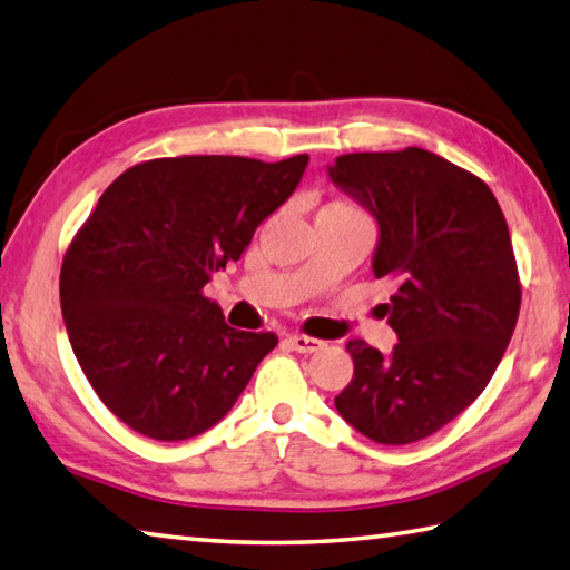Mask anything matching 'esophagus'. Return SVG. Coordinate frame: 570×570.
<instances>
[{
  "label": "esophagus",
  "mask_w": 570,
  "mask_h": 570,
  "mask_svg": "<svg viewBox=\"0 0 570 570\" xmlns=\"http://www.w3.org/2000/svg\"><path fill=\"white\" fill-rule=\"evenodd\" d=\"M287 345L293 347L295 352H303V354H313L322 347V342L315 337H307V335H289L287 337Z\"/></svg>",
  "instance_id": "1"
}]
</instances>
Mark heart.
Returning a JSON list of instances; mask_svg holds the SVG:
<instances>
[{
	"label": "heart",
	"mask_w": 570,
	"mask_h": 570,
	"mask_svg": "<svg viewBox=\"0 0 570 570\" xmlns=\"http://www.w3.org/2000/svg\"><path fill=\"white\" fill-rule=\"evenodd\" d=\"M320 213H352V216H364V213L354 206L352 200H332V203H327L325 208H322Z\"/></svg>",
	"instance_id": "1"
}]
</instances>
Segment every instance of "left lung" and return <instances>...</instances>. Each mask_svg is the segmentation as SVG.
<instances>
[{
  "mask_svg": "<svg viewBox=\"0 0 570 570\" xmlns=\"http://www.w3.org/2000/svg\"><path fill=\"white\" fill-rule=\"evenodd\" d=\"M330 178L380 220L374 275L396 285L390 357L350 340L354 374L335 396L377 444H412L487 390L521 309L507 218L479 176L424 148L345 154Z\"/></svg>",
  "mask_w": 570,
  "mask_h": 570,
  "instance_id": "obj_1",
  "label": "left lung"
}]
</instances>
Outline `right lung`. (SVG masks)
<instances>
[{
	"label": "right lung",
	"instance_id": "add662e5",
	"mask_svg": "<svg viewBox=\"0 0 570 570\" xmlns=\"http://www.w3.org/2000/svg\"><path fill=\"white\" fill-rule=\"evenodd\" d=\"M307 160H144L104 190L71 238L59 275L71 350L134 432L158 442L206 432L275 350V332L225 325L203 287L293 196Z\"/></svg>",
	"mask_w": 570,
	"mask_h": 570
}]
</instances>
